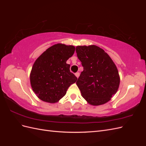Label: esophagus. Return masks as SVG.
I'll return each instance as SVG.
<instances>
[{
    "label": "esophagus",
    "mask_w": 146,
    "mask_h": 146,
    "mask_svg": "<svg viewBox=\"0 0 146 146\" xmlns=\"http://www.w3.org/2000/svg\"><path fill=\"white\" fill-rule=\"evenodd\" d=\"M75 76H76L77 78H78L79 77V76H80V73H79V72H76V74H75Z\"/></svg>",
    "instance_id": "obj_1"
}]
</instances>
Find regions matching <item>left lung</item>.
Wrapping results in <instances>:
<instances>
[{"instance_id": "obj_1", "label": "left lung", "mask_w": 146, "mask_h": 146, "mask_svg": "<svg viewBox=\"0 0 146 146\" xmlns=\"http://www.w3.org/2000/svg\"><path fill=\"white\" fill-rule=\"evenodd\" d=\"M76 51L83 67L76 82L82 97L93 106L108 102L120 84L116 64L107 53L96 45L78 46Z\"/></svg>"}]
</instances>
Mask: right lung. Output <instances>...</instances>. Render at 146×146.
Segmentation results:
<instances>
[{
    "label": "right lung",
    "instance_id": "1",
    "mask_svg": "<svg viewBox=\"0 0 146 146\" xmlns=\"http://www.w3.org/2000/svg\"><path fill=\"white\" fill-rule=\"evenodd\" d=\"M75 47L58 43L48 48L35 61L30 74L35 94L46 102L56 103L65 96L68 88L77 78L66 63Z\"/></svg>",
    "mask_w": 146,
    "mask_h": 146
}]
</instances>
